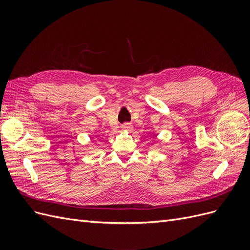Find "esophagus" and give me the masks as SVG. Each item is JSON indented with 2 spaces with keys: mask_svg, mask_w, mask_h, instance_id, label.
I'll use <instances>...</instances> for the list:
<instances>
[{
  "mask_svg": "<svg viewBox=\"0 0 250 250\" xmlns=\"http://www.w3.org/2000/svg\"><path fill=\"white\" fill-rule=\"evenodd\" d=\"M121 127H122L123 130H131L132 129V125L130 123H124Z\"/></svg>",
  "mask_w": 250,
  "mask_h": 250,
  "instance_id": "esophagus-1",
  "label": "esophagus"
}]
</instances>
